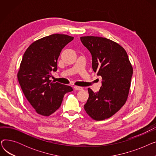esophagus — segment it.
Listing matches in <instances>:
<instances>
[{
	"label": "esophagus",
	"mask_w": 156,
	"mask_h": 156,
	"mask_svg": "<svg viewBox=\"0 0 156 156\" xmlns=\"http://www.w3.org/2000/svg\"><path fill=\"white\" fill-rule=\"evenodd\" d=\"M74 88L76 90H83V87H78V86H75V87H74Z\"/></svg>",
	"instance_id": "1"
}]
</instances>
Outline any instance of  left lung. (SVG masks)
I'll return each mask as SVG.
<instances>
[{"instance_id": "left-lung-1", "label": "left lung", "mask_w": 156, "mask_h": 156, "mask_svg": "<svg viewBox=\"0 0 156 156\" xmlns=\"http://www.w3.org/2000/svg\"><path fill=\"white\" fill-rule=\"evenodd\" d=\"M80 40L92 55L94 71L102 78V86L97 92L88 88L89 97L84 109L95 120L108 119L127 100L132 66L125 49L109 39L87 36L80 37Z\"/></svg>"}]
</instances>
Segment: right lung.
I'll list each match as a JSON object with an SVG mask.
<instances>
[{"label": "right lung", "instance_id": "right-lung-1", "mask_svg": "<svg viewBox=\"0 0 156 156\" xmlns=\"http://www.w3.org/2000/svg\"><path fill=\"white\" fill-rule=\"evenodd\" d=\"M74 37L53 34L34 42L24 52L18 73L19 83L27 99L37 112L48 116L58 109L71 87L54 83L51 72L57 69L62 49Z\"/></svg>", "mask_w": 156, "mask_h": 156}]
</instances>
